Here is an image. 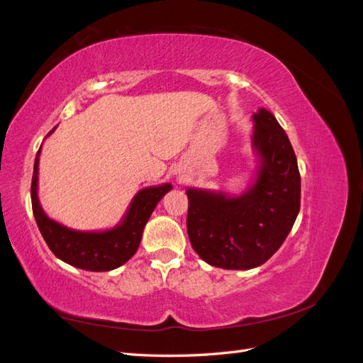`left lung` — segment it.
I'll use <instances>...</instances> for the list:
<instances>
[{
  "label": "left lung",
  "mask_w": 363,
  "mask_h": 363,
  "mask_svg": "<svg viewBox=\"0 0 363 363\" xmlns=\"http://www.w3.org/2000/svg\"><path fill=\"white\" fill-rule=\"evenodd\" d=\"M257 179L239 196L188 189V236L208 265L251 269L265 263L289 235L300 212L301 179L288 135L276 116L252 115Z\"/></svg>",
  "instance_id": "obj_1"
}]
</instances>
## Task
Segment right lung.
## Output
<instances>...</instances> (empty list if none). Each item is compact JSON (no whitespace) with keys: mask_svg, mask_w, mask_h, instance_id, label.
<instances>
[{"mask_svg":"<svg viewBox=\"0 0 363 363\" xmlns=\"http://www.w3.org/2000/svg\"><path fill=\"white\" fill-rule=\"evenodd\" d=\"M50 131L48 136L52 133ZM39 152L35 160L31 179V207L36 224L54 256L69 265L86 271L115 269L135 255L144 227L162 196L172 189L171 184L152 186L136 194L123 223L106 232H77L50 219L42 211L38 199Z\"/></svg>","mask_w":363,"mask_h":363,"instance_id":"obj_1","label":"right lung"}]
</instances>
